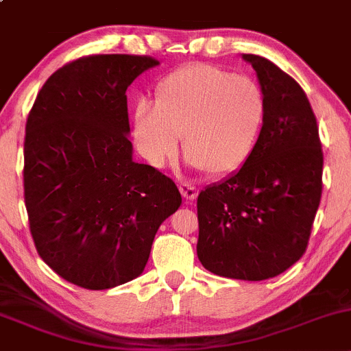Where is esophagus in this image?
Segmentation results:
<instances>
[{
  "label": "esophagus",
  "mask_w": 351,
  "mask_h": 351,
  "mask_svg": "<svg viewBox=\"0 0 351 351\" xmlns=\"http://www.w3.org/2000/svg\"><path fill=\"white\" fill-rule=\"evenodd\" d=\"M178 188H180V193L183 195V198H185V200L193 202L195 198H197L198 190H197V188H195V186L188 185V183H182V185H180Z\"/></svg>",
  "instance_id": "esophagus-1"
}]
</instances>
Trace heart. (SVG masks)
Segmentation results:
<instances>
[{
    "instance_id": "obj_1",
    "label": "heart",
    "mask_w": 351,
    "mask_h": 351,
    "mask_svg": "<svg viewBox=\"0 0 351 351\" xmlns=\"http://www.w3.org/2000/svg\"><path fill=\"white\" fill-rule=\"evenodd\" d=\"M267 102L252 79L208 64H190L158 82L154 104L138 101L131 134L143 160L161 168L178 153L210 175H228L249 161Z\"/></svg>"
}]
</instances>
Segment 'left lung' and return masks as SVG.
I'll return each mask as SVG.
<instances>
[{"label": "left lung", "instance_id": "1", "mask_svg": "<svg viewBox=\"0 0 351 351\" xmlns=\"http://www.w3.org/2000/svg\"><path fill=\"white\" fill-rule=\"evenodd\" d=\"M242 58L256 70L267 112L249 161L198 195L197 254L213 274L264 281L304 254L322 200L323 151L300 84L267 58Z\"/></svg>", "mask_w": 351, "mask_h": 351}]
</instances>
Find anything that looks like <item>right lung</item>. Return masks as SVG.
I'll return each mask as SVG.
<instances>
[{"label":"right lung","instance_id":"1","mask_svg":"<svg viewBox=\"0 0 351 351\" xmlns=\"http://www.w3.org/2000/svg\"><path fill=\"white\" fill-rule=\"evenodd\" d=\"M160 65L90 55L51 73L25 136V205L40 257L65 281L101 291L145 271L160 225L182 205L175 183L132 160L126 90Z\"/></svg>","mask_w":351,"mask_h":351}]
</instances>
